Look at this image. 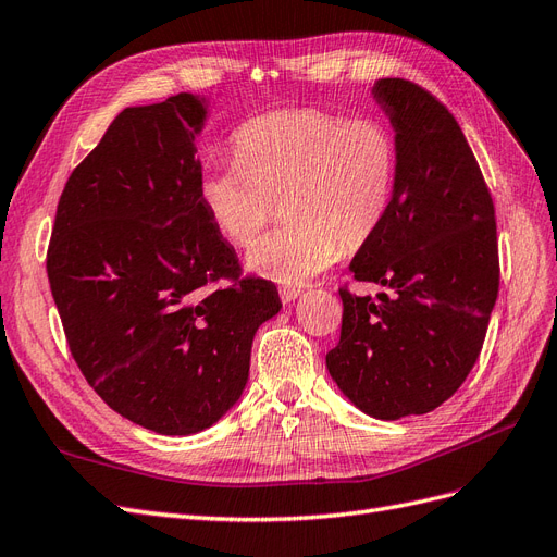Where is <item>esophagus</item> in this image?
<instances>
[{"instance_id": "1", "label": "esophagus", "mask_w": 557, "mask_h": 557, "mask_svg": "<svg viewBox=\"0 0 557 557\" xmlns=\"http://www.w3.org/2000/svg\"><path fill=\"white\" fill-rule=\"evenodd\" d=\"M278 295H281V301H285V305H288V301H293V299H297L301 295V288H299V285H281Z\"/></svg>"}]
</instances>
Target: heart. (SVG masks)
<instances>
[{"label":"heart","instance_id":"b5f03b06","mask_svg":"<svg viewBox=\"0 0 557 557\" xmlns=\"http://www.w3.org/2000/svg\"><path fill=\"white\" fill-rule=\"evenodd\" d=\"M234 160L199 181V199L223 237L248 248L283 207L285 225L248 252L250 272L301 283L342 250L374 239L393 207L399 146L379 117L346 121L318 109H283L244 123Z\"/></svg>","mask_w":557,"mask_h":557}]
</instances>
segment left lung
I'll return each instance as SVG.
<instances>
[{"mask_svg":"<svg viewBox=\"0 0 557 557\" xmlns=\"http://www.w3.org/2000/svg\"><path fill=\"white\" fill-rule=\"evenodd\" d=\"M374 97L397 132L391 213L350 262L376 297L339 288L342 336L327 369L342 393L381 420L444 404L476 364L499 290L495 205L453 113L407 78Z\"/></svg>","mask_w":557,"mask_h":557,"instance_id":"8db88e82","label":"left lung"}]
</instances>
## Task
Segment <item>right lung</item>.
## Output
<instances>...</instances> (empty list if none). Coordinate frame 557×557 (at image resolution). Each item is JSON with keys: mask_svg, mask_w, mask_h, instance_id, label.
Segmentation results:
<instances>
[{"mask_svg": "<svg viewBox=\"0 0 557 557\" xmlns=\"http://www.w3.org/2000/svg\"><path fill=\"white\" fill-rule=\"evenodd\" d=\"M181 92L125 109L66 178L46 252L66 344L109 407L158 434L211 428L244 393L276 285L244 269L199 199Z\"/></svg>", "mask_w": 557, "mask_h": 557, "instance_id": "obj_1", "label": "right lung"}]
</instances>
